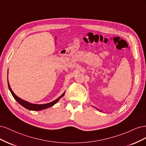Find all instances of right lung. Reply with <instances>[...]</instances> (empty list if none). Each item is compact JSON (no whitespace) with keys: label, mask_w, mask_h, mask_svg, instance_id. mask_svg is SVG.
<instances>
[{"label":"right lung","mask_w":146,"mask_h":146,"mask_svg":"<svg viewBox=\"0 0 146 146\" xmlns=\"http://www.w3.org/2000/svg\"><path fill=\"white\" fill-rule=\"evenodd\" d=\"M8 88H9V90L11 92L12 96H13V98L15 99V100L17 102L23 106V107H24V108H27L29 110H32V111H39V110H44V109H46L47 108H49V107H52V106H53L56 103L58 102V100L61 98H62L65 93V92H64V93L61 96H60L58 99H56V100H54L53 102H50V103L45 104H31L30 102H27V101L21 99V98H19V97H17L12 91L10 84H9V82H8Z\"/></svg>","instance_id":"obj_1"}]
</instances>
